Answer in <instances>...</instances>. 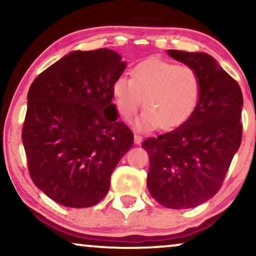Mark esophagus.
I'll return each mask as SVG.
<instances>
[{"label": "esophagus", "mask_w": 256, "mask_h": 256, "mask_svg": "<svg viewBox=\"0 0 256 256\" xmlns=\"http://www.w3.org/2000/svg\"><path fill=\"white\" fill-rule=\"evenodd\" d=\"M143 140V137L139 134H134V144H140Z\"/></svg>", "instance_id": "34e87169"}]
</instances>
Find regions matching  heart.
Masks as SVG:
<instances>
[{"instance_id": "obj_1", "label": "heart", "mask_w": 256, "mask_h": 256, "mask_svg": "<svg viewBox=\"0 0 256 256\" xmlns=\"http://www.w3.org/2000/svg\"><path fill=\"white\" fill-rule=\"evenodd\" d=\"M118 112L131 119L143 104L146 108L134 122L138 130L172 128L183 124L197 108L200 79L189 66H178L160 58H150L113 84Z\"/></svg>"}]
</instances>
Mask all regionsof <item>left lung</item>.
Segmentation results:
<instances>
[{
  "label": "left lung",
  "mask_w": 256,
  "mask_h": 256,
  "mask_svg": "<svg viewBox=\"0 0 256 256\" xmlns=\"http://www.w3.org/2000/svg\"><path fill=\"white\" fill-rule=\"evenodd\" d=\"M200 79L197 108L182 125L142 144L150 158L148 189L160 204L189 209L212 198L221 188L242 138L244 98L214 58L202 52L168 50Z\"/></svg>",
  "instance_id": "obj_1"
}]
</instances>
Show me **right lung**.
Returning a JSON list of instances; mask_svg holds the SVG:
<instances>
[{"label": "right lung", "mask_w": 256, "mask_h": 256, "mask_svg": "<svg viewBox=\"0 0 256 256\" xmlns=\"http://www.w3.org/2000/svg\"><path fill=\"white\" fill-rule=\"evenodd\" d=\"M126 68L114 50H74L35 78L22 142L32 180L61 206L88 208L110 189L134 134L112 104Z\"/></svg>", "instance_id": "right-lung-1"}]
</instances>
